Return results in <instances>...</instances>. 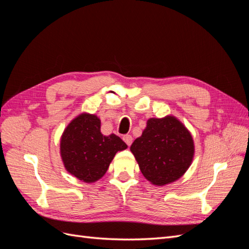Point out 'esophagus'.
Wrapping results in <instances>:
<instances>
[{
  "mask_svg": "<svg viewBox=\"0 0 249 249\" xmlns=\"http://www.w3.org/2000/svg\"><path fill=\"white\" fill-rule=\"evenodd\" d=\"M123 139H124V141L126 143L127 145H131L132 144V142H133V137L131 136V135H124V136L123 137Z\"/></svg>",
  "mask_w": 249,
  "mask_h": 249,
  "instance_id": "34e87169",
  "label": "esophagus"
}]
</instances>
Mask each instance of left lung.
<instances>
[{"label":"left lung","mask_w":249,"mask_h":249,"mask_svg":"<svg viewBox=\"0 0 249 249\" xmlns=\"http://www.w3.org/2000/svg\"><path fill=\"white\" fill-rule=\"evenodd\" d=\"M131 152L142 175L155 186H165L182 178L194 158L190 131L173 115L149 118Z\"/></svg>","instance_id":"8db88e82"}]
</instances>
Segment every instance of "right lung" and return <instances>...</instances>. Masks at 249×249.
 <instances>
[{
	"mask_svg": "<svg viewBox=\"0 0 249 249\" xmlns=\"http://www.w3.org/2000/svg\"><path fill=\"white\" fill-rule=\"evenodd\" d=\"M125 148L115 134L103 135L100 117L87 112L74 117L60 138V156L66 171L87 184L102 178L116 153Z\"/></svg>",
	"mask_w": 249,
	"mask_h": 249,
	"instance_id": "obj_1",
	"label": "right lung"
}]
</instances>
